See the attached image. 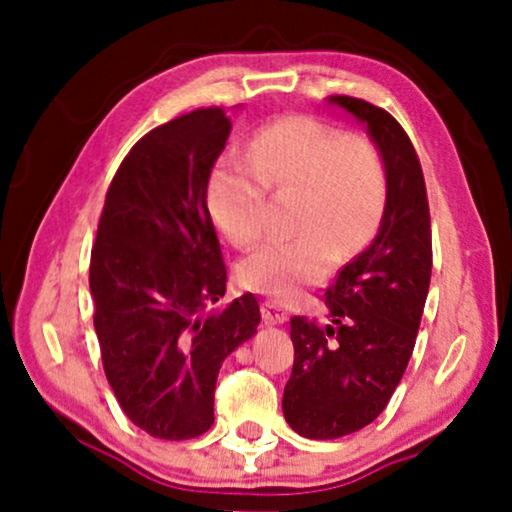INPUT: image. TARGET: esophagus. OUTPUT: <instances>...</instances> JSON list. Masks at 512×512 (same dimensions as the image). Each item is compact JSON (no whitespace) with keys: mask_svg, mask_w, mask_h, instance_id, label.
I'll return each mask as SVG.
<instances>
[{"mask_svg":"<svg viewBox=\"0 0 512 512\" xmlns=\"http://www.w3.org/2000/svg\"><path fill=\"white\" fill-rule=\"evenodd\" d=\"M261 312L268 324H286L289 321V310L282 303H277V300H265Z\"/></svg>","mask_w":512,"mask_h":512,"instance_id":"esophagus-1","label":"esophagus"}]
</instances>
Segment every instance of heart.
Masks as SVG:
<instances>
[{"mask_svg": "<svg viewBox=\"0 0 512 512\" xmlns=\"http://www.w3.org/2000/svg\"><path fill=\"white\" fill-rule=\"evenodd\" d=\"M268 186L300 193L293 230L303 235L261 244L242 258L237 275L247 289L277 300L298 298L333 258H352L380 226L387 202V170L375 146L314 118L270 125L251 144V160L216 165L209 212L235 247L261 235Z\"/></svg>", "mask_w": 512, "mask_h": 512, "instance_id": "1", "label": "heart"}]
</instances>
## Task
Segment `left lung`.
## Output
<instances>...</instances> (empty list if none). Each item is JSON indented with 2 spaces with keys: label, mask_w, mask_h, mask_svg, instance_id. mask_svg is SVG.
<instances>
[{
  "label": "left lung",
  "mask_w": 512,
  "mask_h": 512,
  "mask_svg": "<svg viewBox=\"0 0 512 512\" xmlns=\"http://www.w3.org/2000/svg\"><path fill=\"white\" fill-rule=\"evenodd\" d=\"M326 104L356 118L387 170V202L368 249L326 291L328 324L291 319L296 349L284 387L286 424L331 440L368 426L408 368L431 282V219L422 165L398 121L347 95Z\"/></svg>",
  "instance_id": "left-lung-1"
}]
</instances>
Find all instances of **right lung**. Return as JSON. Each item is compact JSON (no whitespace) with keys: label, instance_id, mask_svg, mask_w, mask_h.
<instances>
[{"label":"right lung","instance_id":"add662e5","mask_svg":"<svg viewBox=\"0 0 512 512\" xmlns=\"http://www.w3.org/2000/svg\"><path fill=\"white\" fill-rule=\"evenodd\" d=\"M230 118L198 109L151 130L118 167L90 251V296L104 373L128 419L153 438L214 424L221 363L256 335L251 293H226L207 184Z\"/></svg>","mask_w":512,"mask_h":512}]
</instances>
